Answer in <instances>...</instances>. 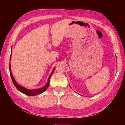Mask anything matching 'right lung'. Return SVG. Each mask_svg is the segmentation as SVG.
<instances>
[{
  "label": "right lung",
  "mask_w": 125,
  "mask_h": 125,
  "mask_svg": "<svg viewBox=\"0 0 125 125\" xmlns=\"http://www.w3.org/2000/svg\"><path fill=\"white\" fill-rule=\"evenodd\" d=\"M11 60V57H10V61ZM54 69H53V70L52 71V73L51 74V75H50L49 78H48V82L46 84V85L43 86V88H40V89H35V90H30V89H27L23 87V86H21L20 85H19V84L16 83L15 80L14 78L13 77V76H12V74L11 73V68H10V63L9 64V71H10V76H11V79H12V83H13L14 85H15V86L21 92H22V93H24L25 95H29V96H35V95H39L41 94L43 92H45V91L47 89V88L48 87V86H49V84H50V78L51 77V75L52 74L53 72V71L54 70Z\"/></svg>",
  "instance_id": "obj_1"
}]
</instances>
